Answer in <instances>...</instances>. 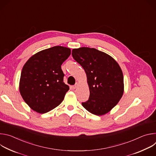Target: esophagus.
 Returning a JSON list of instances; mask_svg holds the SVG:
<instances>
[{"mask_svg": "<svg viewBox=\"0 0 156 156\" xmlns=\"http://www.w3.org/2000/svg\"><path fill=\"white\" fill-rule=\"evenodd\" d=\"M77 86H78V84H77V83H76L75 85L72 86V88L73 89V90H75V89H76V88L77 87Z\"/></svg>", "mask_w": 156, "mask_h": 156, "instance_id": "34e87169", "label": "esophagus"}]
</instances>
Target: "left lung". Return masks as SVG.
Masks as SVG:
<instances>
[{"mask_svg":"<svg viewBox=\"0 0 156 156\" xmlns=\"http://www.w3.org/2000/svg\"><path fill=\"white\" fill-rule=\"evenodd\" d=\"M72 54L84 70L90 89V98L82 105L96 115L108 113L123 94V75L119 65L112 57L94 48L74 49Z\"/></svg>","mask_w":156,"mask_h":156,"instance_id":"obj_1","label":"left lung"}]
</instances>
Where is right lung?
Instances as JSON below:
<instances>
[{
  "mask_svg": "<svg viewBox=\"0 0 156 156\" xmlns=\"http://www.w3.org/2000/svg\"><path fill=\"white\" fill-rule=\"evenodd\" d=\"M70 54L69 48L54 46L33 55L24 65L20 92L25 102L36 112L46 113L63 101L69 86L63 82L61 65Z\"/></svg>",
  "mask_w": 156,
  "mask_h": 156,
  "instance_id": "right-lung-1",
  "label": "right lung"
}]
</instances>
